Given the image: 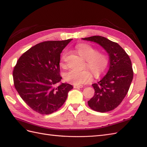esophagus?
<instances>
[{"instance_id": "esophagus-1", "label": "esophagus", "mask_w": 147, "mask_h": 147, "mask_svg": "<svg viewBox=\"0 0 147 147\" xmlns=\"http://www.w3.org/2000/svg\"><path fill=\"white\" fill-rule=\"evenodd\" d=\"M74 88H83V86L82 85H74Z\"/></svg>"}]
</instances>
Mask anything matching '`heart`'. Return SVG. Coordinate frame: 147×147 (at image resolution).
I'll list each match as a JSON object with an SVG mask.
<instances>
[{
    "label": "heart",
    "mask_w": 147,
    "mask_h": 147,
    "mask_svg": "<svg viewBox=\"0 0 147 147\" xmlns=\"http://www.w3.org/2000/svg\"><path fill=\"white\" fill-rule=\"evenodd\" d=\"M78 53L86 59V65L96 76H99L107 69L109 59L107 56L102 53L97 52L94 48L87 43L78 45L75 47ZM67 55L64 51L61 56V65H65ZM92 73L88 69L82 71L71 69L65 74V79L75 85L87 83L92 80Z\"/></svg>",
    "instance_id": "obj_1"
}]
</instances>
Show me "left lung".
Listing matches in <instances>:
<instances>
[{
	"label": "left lung",
	"mask_w": 147,
	"mask_h": 147,
	"mask_svg": "<svg viewBox=\"0 0 147 147\" xmlns=\"http://www.w3.org/2000/svg\"><path fill=\"white\" fill-rule=\"evenodd\" d=\"M82 39L99 45L109 56L107 73L97 83L92 84L94 95L88 103L95 111H111L122 102L129 89L134 76L131 60L118 43L104 36H92Z\"/></svg>",
	"instance_id": "left-lung-1"
}]
</instances>
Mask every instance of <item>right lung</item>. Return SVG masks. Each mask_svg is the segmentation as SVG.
Wrapping results in <instances>:
<instances>
[{
	"label": "right lung",
	"instance_id": "obj_1",
	"mask_svg": "<svg viewBox=\"0 0 147 147\" xmlns=\"http://www.w3.org/2000/svg\"><path fill=\"white\" fill-rule=\"evenodd\" d=\"M72 39L47 41L30 48L17 62L13 71L14 86L21 98L33 111L50 114L66 101L73 88L61 83L60 54Z\"/></svg>",
	"mask_w": 147,
	"mask_h": 147
}]
</instances>
